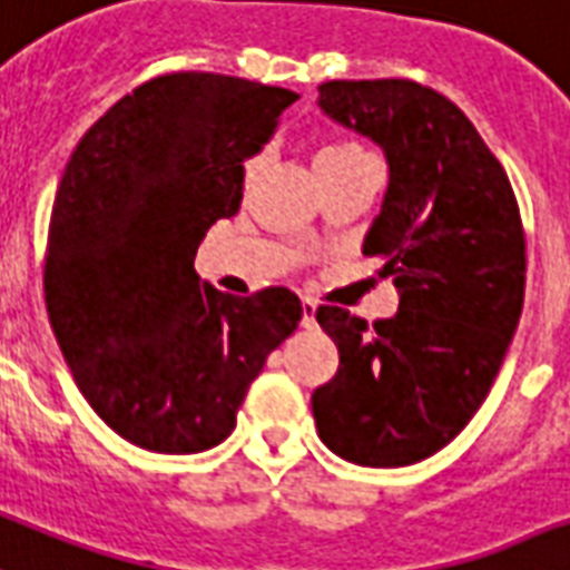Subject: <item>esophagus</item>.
<instances>
[{"label": "esophagus", "mask_w": 570, "mask_h": 570, "mask_svg": "<svg viewBox=\"0 0 570 570\" xmlns=\"http://www.w3.org/2000/svg\"><path fill=\"white\" fill-rule=\"evenodd\" d=\"M302 325L304 328H314L316 325V302H311V298L302 302Z\"/></svg>", "instance_id": "1"}]
</instances>
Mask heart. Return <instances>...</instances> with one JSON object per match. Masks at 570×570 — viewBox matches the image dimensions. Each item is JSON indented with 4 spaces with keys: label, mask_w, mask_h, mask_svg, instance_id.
I'll list each match as a JSON object with an SVG mask.
<instances>
[{
    "label": "heart",
    "mask_w": 570,
    "mask_h": 570,
    "mask_svg": "<svg viewBox=\"0 0 570 570\" xmlns=\"http://www.w3.org/2000/svg\"><path fill=\"white\" fill-rule=\"evenodd\" d=\"M371 158L367 151L358 146L355 140H332L320 146L314 155V167L316 173H325V169H337V167H346V164H355V160H364ZM256 169H259V158H250L247 160V179H254Z\"/></svg>",
    "instance_id": "1"
}]
</instances>
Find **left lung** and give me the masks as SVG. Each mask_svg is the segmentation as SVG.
I'll return each instance as SVG.
<instances>
[{
    "label": "left lung",
    "mask_w": 570,
    "mask_h": 570,
    "mask_svg": "<svg viewBox=\"0 0 570 570\" xmlns=\"http://www.w3.org/2000/svg\"><path fill=\"white\" fill-rule=\"evenodd\" d=\"M325 116L389 160L364 254L401 307L367 325L323 304L341 364L314 391L320 440L358 466H410L445 449L488 397L523 311L527 236L505 169L458 104L415 80H328Z\"/></svg>",
    "instance_id": "1"
}]
</instances>
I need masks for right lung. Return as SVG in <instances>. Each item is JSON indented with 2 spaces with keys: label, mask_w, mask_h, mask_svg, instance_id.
Wrapping results in <instances>:
<instances>
[{
  "label": "right lung",
  "mask_w": 570,
  "mask_h": 570,
  "mask_svg": "<svg viewBox=\"0 0 570 570\" xmlns=\"http://www.w3.org/2000/svg\"><path fill=\"white\" fill-rule=\"evenodd\" d=\"M298 95L179 71L142 82L82 134L56 190L43 298L73 382L121 440L215 449L268 353L295 332L286 286L236 298L194 256L242 206L245 160Z\"/></svg>",
  "instance_id": "1"
}]
</instances>
